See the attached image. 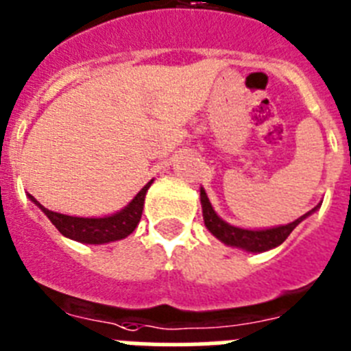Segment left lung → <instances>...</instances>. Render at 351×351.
I'll list each match as a JSON object with an SVG mask.
<instances>
[{"label": "left lung", "instance_id": "1", "mask_svg": "<svg viewBox=\"0 0 351 351\" xmlns=\"http://www.w3.org/2000/svg\"><path fill=\"white\" fill-rule=\"evenodd\" d=\"M201 206H203V219L204 226L210 230L211 234L217 239H220L222 243H226L227 246H234V248H241L246 252H254V254H261V252H267L271 248H276L278 245H282L287 238L290 236L295 227L309 217V215L317 211L320 208V204L313 208L311 211L304 213L302 217H299L298 220L287 223V226H278L271 227V229H241V227H234L227 223L226 220H222L219 215L215 213L213 206H211L210 199H208L206 192L201 187Z\"/></svg>", "mask_w": 351, "mask_h": 351}]
</instances>
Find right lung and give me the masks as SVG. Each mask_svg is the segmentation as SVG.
Instances as JSON below:
<instances>
[{
	"mask_svg": "<svg viewBox=\"0 0 351 351\" xmlns=\"http://www.w3.org/2000/svg\"><path fill=\"white\" fill-rule=\"evenodd\" d=\"M154 180L145 185L128 206L122 208L117 213L108 215V217H96V219H85V217H71V215L58 213V211L47 210L45 206L38 203L31 194L29 199L36 204L43 213L49 217L50 222L56 226V229L62 236L69 239H75L78 243H87V245H103V243H112L117 239H124L136 229L140 223L141 213H143L145 195H147L148 187L152 185Z\"/></svg>",
	"mask_w": 351,
	"mask_h": 351,
	"instance_id": "right-lung-1",
	"label": "right lung"
}]
</instances>
